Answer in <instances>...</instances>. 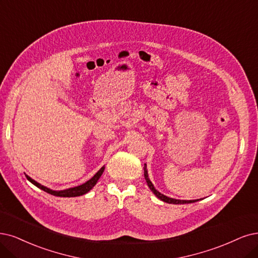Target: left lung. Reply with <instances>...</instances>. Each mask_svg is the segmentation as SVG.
<instances>
[{"instance_id":"8db88e82","label":"left lung","mask_w":258,"mask_h":258,"mask_svg":"<svg viewBox=\"0 0 258 258\" xmlns=\"http://www.w3.org/2000/svg\"><path fill=\"white\" fill-rule=\"evenodd\" d=\"M144 169H145V178H146V180H147L148 186L150 187V189L152 190V191H153V194H154L158 199L161 200V201H164V202L169 203V204H188V203L197 202V200H190V201H187V200H176V199H172V198H168V197L164 196L163 194L158 192L157 190L154 188L153 184L151 183V180L149 179V177H148V171H147V166H146V165H145Z\"/></svg>"}]
</instances>
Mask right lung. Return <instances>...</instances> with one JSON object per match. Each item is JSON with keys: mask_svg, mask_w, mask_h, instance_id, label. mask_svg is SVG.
Returning a JSON list of instances; mask_svg holds the SVG:
<instances>
[{"mask_svg": "<svg viewBox=\"0 0 258 258\" xmlns=\"http://www.w3.org/2000/svg\"><path fill=\"white\" fill-rule=\"evenodd\" d=\"M104 169H105V167H102V168L98 171V172L93 175V177H91V178L88 180V182H86L85 184H83V185H81V186H78V187H74V188H69V189H66V190H61V191H54V190H51V189H49V188H46V187L40 185L39 183L35 182L34 179H32L30 176H27V175H26V178H27L28 180H30V182H31L32 184H34V185L37 186L38 188L42 189L43 191H45V192H47V194L56 196V197L71 198V197H79V196H83V195H85V194H87V192L89 191V190H90L95 184H97V182L99 180L100 176H101L102 173H103Z\"/></svg>", "mask_w": 258, "mask_h": 258, "instance_id": "add662e5", "label": "right lung"}]
</instances>
